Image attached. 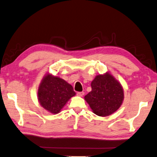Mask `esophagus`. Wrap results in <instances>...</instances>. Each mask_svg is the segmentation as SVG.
<instances>
[{
    "label": "esophagus",
    "mask_w": 157,
    "mask_h": 157,
    "mask_svg": "<svg viewBox=\"0 0 157 157\" xmlns=\"http://www.w3.org/2000/svg\"><path fill=\"white\" fill-rule=\"evenodd\" d=\"M84 95V92H78L77 93V95L79 96V97H82Z\"/></svg>",
    "instance_id": "1"
}]
</instances>
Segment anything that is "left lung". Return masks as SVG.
Returning <instances> with one entry per match:
<instances>
[{"mask_svg":"<svg viewBox=\"0 0 157 157\" xmlns=\"http://www.w3.org/2000/svg\"><path fill=\"white\" fill-rule=\"evenodd\" d=\"M91 90L84 99L95 115L107 117L117 110L123 103L124 90L117 79L106 72L96 75L91 82Z\"/></svg>","mask_w":157,"mask_h":157,"instance_id":"left-lung-1","label":"left lung"}]
</instances>
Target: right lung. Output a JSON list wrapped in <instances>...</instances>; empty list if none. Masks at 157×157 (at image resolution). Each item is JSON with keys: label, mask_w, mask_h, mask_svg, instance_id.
<instances>
[{"label": "right lung", "mask_w": 157, "mask_h": 157, "mask_svg": "<svg viewBox=\"0 0 157 157\" xmlns=\"http://www.w3.org/2000/svg\"><path fill=\"white\" fill-rule=\"evenodd\" d=\"M75 94L73 86L67 81L47 73L39 85L38 99L42 108L55 115L60 112Z\"/></svg>", "instance_id": "obj_1"}]
</instances>
